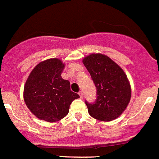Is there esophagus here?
Listing matches in <instances>:
<instances>
[{
	"mask_svg": "<svg viewBox=\"0 0 159 159\" xmlns=\"http://www.w3.org/2000/svg\"><path fill=\"white\" fill-rule=\"evenodd\" d=\"M79 95H80V98H83V92H82V91H80V92H79Z\"/></svg>",
	"mask_w": 159,
	"mask_h": 159,
	"instance_id": "esophagus-1",
	"label": "esophagus"
}]
</instances>
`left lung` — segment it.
Segmentation results:
<instances>
[{"label":"left lung","instance_id":"1","mask_svg":"<svg viewBox=\"0 0 159 159\" xmlns=\"http://www.w3.org/2000/svg\"><path fill=\"white\" fill-rule=\"evenodd\" d=\"M83 62L97 88L95 101H85L89 115L103 121L117 118L127 108L131 96V85L124 70L100 53L86 56Z\"/></svg>","mask_w":159,"mask_h":159}]
</instances>
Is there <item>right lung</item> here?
Returning <instances> with one entry per match:
<instances>
[{"label":"right lung","instance_id":"1","mask_svg":"<svg viewBox=\"0 0 159 159\" xmlns=\"http://www.w3.org/2000/svg\"><path fill=\"white\" fill-rule=\"evenodd\" d=\"M64 67L60 59H47L38 64L26 80L25 102L40 120H60L68 114L72 102L80 97L71 91L70 81L61 76Z\"/></svg>","mask_w":159,"mask_h":159}]
</instances>
